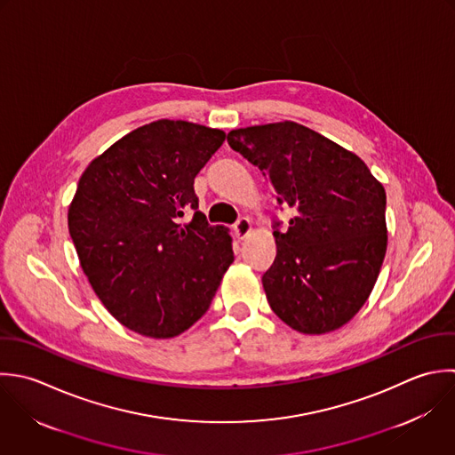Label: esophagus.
<instances>
[{
  "mask_svg": "<svg viewBox=\"0 0 455 455\" xmlns=\"http://www.w3.org/2000/svg\"><path fill=\"white\" fill-rule=\"evenodd\" d=\"M234 230L239 239H244L251 232V221L248 218H239L234 225Z\"/></svg>",
  "mask_w": 455,
  "mask_h": 455,
  "instance_id": "obj_1",
  "label": "esophagus"
}]
</instances>
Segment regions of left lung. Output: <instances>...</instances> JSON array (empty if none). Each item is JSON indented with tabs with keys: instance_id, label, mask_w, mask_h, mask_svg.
<instances>
[{
	"instance_id": "8db88e82",
	"label": "left lung",
	"mask_w": 455,
	"mask_h": 455,
	"mask_svg": "<svg viewBox=\"0 0 455 455\" xmlns=\"http://www.w3.org/2000/svg\"><path fill=\"white\" fill-rule=\"evenodd\" d=\"M228 145L257 166L276 204V257L262 276L273 312L307 335L349 323L371 296L387 253V193L353 152L296 122L230 131Z\"/></svg>"
}]
</instances>
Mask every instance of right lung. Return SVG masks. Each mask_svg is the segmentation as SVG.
I'll return each instance as SVG.
<instances>
[{"instance_id":"right-lung-1","label":"right lung","mask_w":455,"mask_h":455,"mask_svg":"<svg viewBox=\"0 0 455 455\" xmlns=\"http://www.w3.org/2000/svg\"><path fill=\"white\" fill-rule=\"evenodd\" d=\"M223 141L220 129L157 120L79 179L68 232L81 267L108 312L140 335L172 339L193 326L234 262L227 228L207 223L193 186Z\"/></svg>"}]
</instances>
